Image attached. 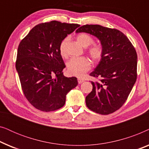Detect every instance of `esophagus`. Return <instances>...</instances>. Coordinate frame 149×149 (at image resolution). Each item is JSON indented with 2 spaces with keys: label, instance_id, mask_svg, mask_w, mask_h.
Segmentation results:
<instances>
[{
  "label": "esophagus",
  "instance_id": "obj_1",
  "mask_svg": "<svg viewBox=\"0 0 149 149\" xmlns=\"http://www.w3.org/2000/svg\"><path fill=\"white\" fill-rule=\"evenodd\" d=\"M83 81H83V79H78V83H79V84H81V83H82L83 82Z\"/></svg>",
  "mask_w": 149,
  "mask_h": 149
}]
</instances>
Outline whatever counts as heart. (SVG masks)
I'll return each mask as SVG.
<instances>
[{
  "label": "heart",
  "instance_id": "1",
  "mask_svg": "<svg viewBox=\"0 0 149 149\" xmlns=\"http://www.w3.org/2000/svg\"><path fill=\"white\" fill-rule=\"evenodd\" d=\"M77 40L84 47H89L93 42V38L85 33L78 34L77 36ZM68 42V38H65L60 43V53L63 57L66 56V46ZM87 53L93 61H98L102 56V49L100 46L93 45L87 49ZM90 67L91 63L87 58L85 57H74L71 58L67 64V70L70 74L80 77L89 70Z\"/></svg>",
  "mask_w": 149,
  "mask_h": 149
}]
</instances>
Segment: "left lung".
<instances>
[{
    "label": "left lung",
    "mask_w": 149,
    "mask_h": 149,
    "mask_svg": "<svg viewBox=\"0 0 149 149\" xmlns=\"http://www.w3.org/2000/svg\"><path fill=\"white\" fill-rule=\"evenodd\" d=\"M98 38L102 56L90 76L92 91L85 98L91 111L109 115L119 109L131 92L137 78V54L128 38L117 29L100 25H84L76 30Z\"/></svg>",
    "instance_id": "1"
}]
</instances>
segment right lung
Returning a JSON list of instances; mask_svg holds the SVG:
<instances>
[{"instance_id":"1","label":"right lung","mask_w":149,"mask_h":149,"mask_svg":"<svg viewBox=\"0 0 149 149\" xmlns=\"http://www.w3.org/2000/svg\"><path fill=\"white\" fill-rule=\"evenodd\" d=\"M80 25L52 21L34 26L18 46L15 67L24 94L36 109L54 111L65 104L67 93L78 85L66 77L60 45Z\"/></svg>"}]
</instances>
